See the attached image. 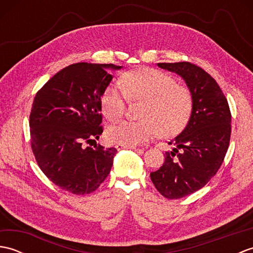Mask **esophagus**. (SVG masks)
I'll use <instances>...</instances> for the list:
<instances>
[{"label":"esophagus","instance_id":"1","mask_svg":"<svg viewBox=\"0 0 253 253\" xmlns=\"http://www.w3.org/2000/svg\"><path fill=\"white\" fill-rule=\"evenodd\" d=\"M116 149L117 150H122V149H132V150H136L137 147L136 146H126V144H117Z\"/></svg>","mask_w":253,"mask_h":253}]
</instances>
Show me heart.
Listing matches in <instances>:
<instances>
[{
  "mask_svg": "<svg viewBox=\"0 0 253 253\" xmlns=\"http://www.w3.org/2000/svg\"><path fill=\"white\" fill-rule=\"evenodd\" d=\"M128 100L146 101L144 120L124 121L107 129L112 142L136 146L157 137L174 136L186 127L192 113L190 90L176 78L157 69L141 68L127 73L122 87L112 85L102 96V111L107 120L115 122L124 116Z\"/></svg>",
  "mask_w": 253,
  "mask_h": 253,
  "instance_id": "b5f03b06",
  "label": "heart"
}]
</instances>
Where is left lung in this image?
<instances>
[{
  "instance_id": "left-lung-1",
  "label": "left lung",
  "mask_w": 253,
  "mask_h": 253,
  "mask_svg": "<svg viewBox=\"0 0 253 253\" xmlns=\"http://www.w3.org/2000/svg\"><path fill=\"white\" fill-rule=\"evenodd\" d=\"M185 80L193 100L185 129L170 140L161 168L150 174L163 197L179 199L206 186L226 155L232 132L228 102L217 83L201 67L189 62L158 63Z\"/></svg>"
}]
</instances>
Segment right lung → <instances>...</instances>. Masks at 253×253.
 Returning <instances> with one entry per match:
<instances>
[{
	"label": "right lung",
	"instance_id": "obj_1",
	"mask_svg": "<svg viewBox=\"0 0 253 253\" xmlns=\"http://www.w3.org/2000/svg\"><path fill=\"white\" fill-rule=\"evenodd\" d=\"M114 64H72L38 91L30 113L31 149L52 182L74 195L93 192L110 174L117 150L96 143L103 132L101 98Z\"/></svg>",
	"mask_w": 253,
	"mask_h": 253
}]
</instances>
